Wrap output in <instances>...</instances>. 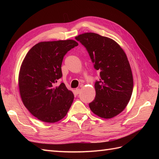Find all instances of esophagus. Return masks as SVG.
Segmentation results:
<instances>
[{
    "instance_id": "obj_1",
    "label": "esophagus",
    "mask_w": 159,
    "mask_h": 159,
    "mask_svg": "<svg viewBox=\"0 0 159 159\" xmlns=\"http://www.w3.org/2000/svg\"><path fill=\"white\" fill-rule=\"evenodd\" d=\"M75 92H76V94H79V93H80V89L79 88V89H76V90H75Z\"/></svg>"
}]
</instances>
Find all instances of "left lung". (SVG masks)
<instances>
[{"mask_svg":"<svg viewBox=\"0 0 159 159\" xmlns=\"http://www.w3.org/2000/svg\"><path fill=\"white\" fill-rule=\"evenodd\" d=\"M75 39L86 48L93 67L100 72L90 109L105 119L116 116L126 107L133 93V74L126 55L114 40L97 33H83Z\"/></svg>","mask_w":159,"mask_h":159,"instance_id":"8db88e82","label":"left lung"}]
</instances>
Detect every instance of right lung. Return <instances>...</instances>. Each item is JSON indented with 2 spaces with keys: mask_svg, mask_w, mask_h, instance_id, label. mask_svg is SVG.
<instances>
[{
  "mask_svg": "<svg viewBox=\"0 0 159 159\" xmlns=\"http://www.w3.org/2000/svg\"><path fill=\"white\" fill-rule=\"evenodd\" d=\"M78 43L72 39L37 43L25 57L19 73V89L23 104L33 116L48 123L66 116L74 94L65 84L56 86L62 77L63 57Z\"/></svg>",
  "mask_w": 159,
  "mask_h": 159,
  "instance_id": "add662e5",
  "label": "right lung"
}]
</instances>
